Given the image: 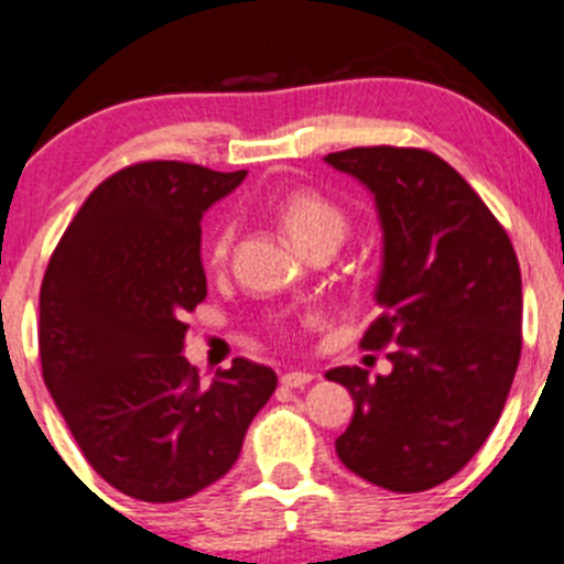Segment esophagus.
Returning <instances> with one entry per match:
<instances>
[{
	"label": "esophagus",
	"mask_w": 564,
	"mask_h": 564,
	"mask_svg": "<svg viewBox=\"0 0 564 564\" xmlns=\"http://www.w3.org/2000/svg\"><path fill=\"white\" fill-rule=\"evenodd\" d=\"M314 382V373L308 371H289L281 377L283 388H305V384Z\"/></svg>",
	"instance_id": "1"
}]
</instances>
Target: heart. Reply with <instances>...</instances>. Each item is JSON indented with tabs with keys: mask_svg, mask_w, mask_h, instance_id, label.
<instances>
[{
	"mask_svg": "<svg viewBox=\"0 0 564 564\" xmlns=\"http://www.w3.org/2000/svg\"><path fill=\"white\" fill-rule=\"evenodd\" d=\"M278 218L294 242L303 250H311L322 242L340 240L349 231V218L344 209L318 191H292L278 202ZM235 242V220H220L207 242V264L224 267Z\"/></svg>",
	"mask_w": 564,
	"mask_h": 564,
	"instance_id": "b5f03b06",
	"label": "heart"
}]
</instances>
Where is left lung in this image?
<instances>
[{"instance_id":"8db88e82","label":"left lung","mask_w":564,"mask_h":564,"mask_svg":"<svg viewBox=\"0 0 564 564\" xmlns=\"http://www.w3.org/2000/svg\"><path fill=\"white\" fill-rule=\"evenodd\" d=\"M324 161L360 180L384 231L379 316L360 346L392 371H327L355 398L335 440L346 469L398 494L429 491L469 464L497 425L521 357L513 242L469 182L417 147H355Z\"/></svg>"}]
</instances>
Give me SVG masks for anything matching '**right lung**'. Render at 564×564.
Masks as SVG:
<instances>
[{
    "mask_svg": "<svg viewBox=\"0 0 564 564\" xmlns=\"http://www.w3.org/2000/svg\"><path fill=\"white\" fill-rule=\"evenodd\" d=\"M248 172L133 163L100 182L40 286L43 382L93 469L141 502H180L235 466L278 388L237 357L213 384L182 357V316L207 297L202 215Z\"/></svg>",
    "mask_w": 564,
    "mask_h": 564,
    "instance_id": "add662e5",
    "label": "right lung"
}]
</instances>
